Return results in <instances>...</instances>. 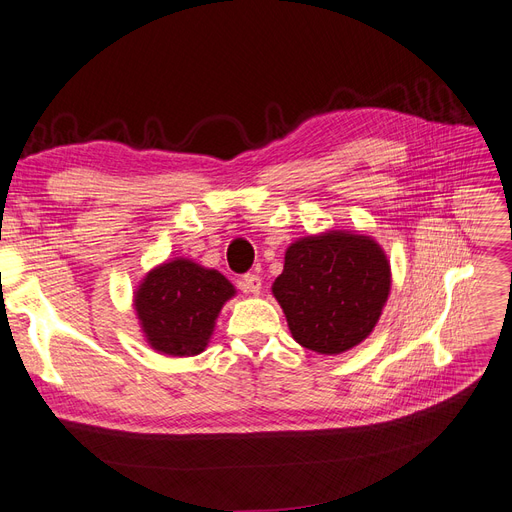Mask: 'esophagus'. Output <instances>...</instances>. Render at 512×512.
Wrapping results in <instances>:
<instances>
[{"label": "esophagus", "instance_id": "1", "mask_svg": "<svg viewBox=\"0 0 512 512\" xmlns=\"http://www.w3.org/2000/svg\"><path fill=\"white\" fill-rule=\"evenodd\" d=\"M241 290L245 292V294H260V290H262V279L258 277V275H254V273H248V275H243V279H241Z\"/></svg>", "mask_w": 512, "mask_h": 512}]
</instances>
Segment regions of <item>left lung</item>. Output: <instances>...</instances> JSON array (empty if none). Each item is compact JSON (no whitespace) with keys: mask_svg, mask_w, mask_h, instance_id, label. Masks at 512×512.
Listing matches in <instances>:
<instances>
[{"mask_svg":"<svg viewBox=\"0 0 512 512\" xmlns=\"http://www.w3.org/2000/svg\"><path fill=\"white\" fill-rule=\"evenodd\" d=\"M391 292V264L367 235L327 231L294 241L273 283L304 349L338 355L372 334Z\"/></svg>","mask_w":512,"mask_h":512,"instance_id":"8db88e82","label":"left lung"}]
</instances>
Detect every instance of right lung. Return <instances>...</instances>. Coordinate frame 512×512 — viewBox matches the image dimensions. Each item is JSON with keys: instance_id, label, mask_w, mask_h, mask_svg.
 <instances>
[{"instance_id": "1", "label": "right lung", "mask_w": 512, "mask_h": 512, "mask_svg": "<svg viewBox=\"0 0 512 512\" xmlns=\"http://www.w3.org/2000/svg\"><path fill=\"white\" fill-rule=\"evenodd\" d=\"M233 283L214 269L174 258L147 273L134 294V309L151 349L193 357L206 349Z\"/></svg>"}]
</instances>
